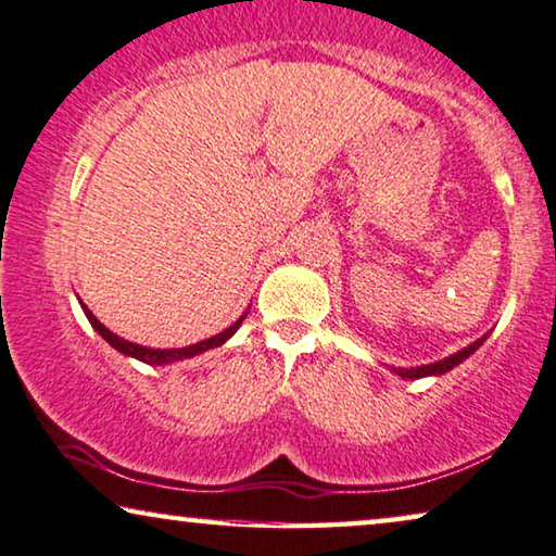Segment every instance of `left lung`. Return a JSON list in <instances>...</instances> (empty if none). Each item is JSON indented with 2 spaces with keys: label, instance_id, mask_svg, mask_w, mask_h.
<instances>
[{
  "label": "left lung",
  "instance_id": "8db88e82",
  "mask_svg": "<svg viewBox=\"0 0 556 556\" xmlns=\"http://www.w3.org/2000/svg\"><path fill=\"white\" fill-rule=\"evenodd\" d=\"M486 336H489V333H486ZM486 336H481L479 341H473L471 345H466V349L456 351L454 356H448V358H444V361H437V364H429V366H416V368H399L396 374H399L401 378H424V376H441V374L452 371L454 366H458V364H462V361L469 358L471 353L477 351L479 345L486 341Z\"/></svg>",
  "mask_w": 556,
  "mask_h": 556
}]
</instances>
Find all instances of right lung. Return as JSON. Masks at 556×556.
<instances>
[{
  "label": "right lung",
  "mask_w": 556,
  "mask_h": 556,
  "mask_svg": "<svg viewBox=\"0 0 556 556\" xmlns=\"http://www.w3.org/2000/svg\"><path fill=\"white\" fill-rule=\"evenodd\" d=\"M83 311H85L87 320H90V324H92L94 331H98V333L104 338V341H108V343L112 345V349H117L119 353H125V356H132V358H138V361H142V364H150V366H165V364H173V361L192 358V356H198V353H203V351L218 349V345H223L232 333L238 331L240 324H243V318L248 316V313H243V316H240V318L236 320V324H232L230 328H225V331H220L218 336L205 338V341H200V343L185 345V349H148V345L130 343V341H125V338H119L117 333H112L110 328H104V326L100 324V320L92 316V311L87 308L85 303H83Z\"/></svg>",
  "instance_id": "right-lung-1"
}]
</instances>
